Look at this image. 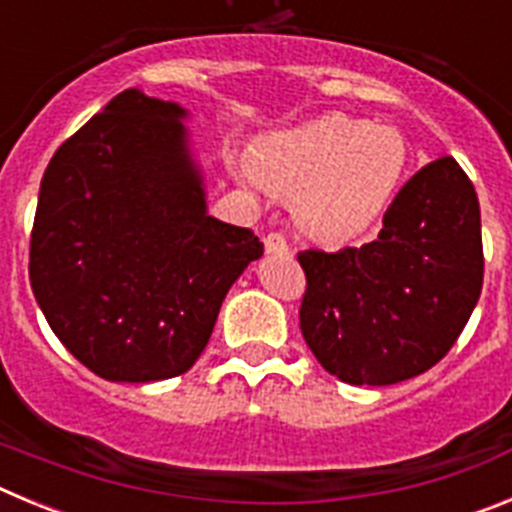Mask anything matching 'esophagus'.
Listing matches in <instances>:
<instances>
[{"label":"esophagus","instance_id":"1","mask_svg":"<svg viewBox=\"0 0 512 512\" xmlns=\"http://www.w3.org/2000/svg\"><path fill=\"white\" fill-rule=\"evenodd\" d=\"M264 248H266V253H279V256H282V253H289V243H287V238H284L282 233L266 235Z\"/></svg>","mask_w":512,"mask_h":512}]
</instances>
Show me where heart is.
Instances as JSON below:
<instances>
[{"label":"heart","mask_w":512,"mask_h":512,"mask_svg":"<svg viewBox=\"0 0 512 512\" xmlns=\"http://www.w3.org/2000/svg\"><path fill=\"white\" fill-rule=\"evenodd\" d=\"M400 130L323 115L261 138L243 179L295 200V223L312 241L338 246L377 223L408 171Z\"/></svg>","instance_id":"1"}]
</instances>
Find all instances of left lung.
<instances>
[{"label": "left lung", "instance_id": "1", "mask_svg": "<svg viewBox=\"0 0 512 512\" xmlns=\"http://www.w3.org/2000/svg\"><path fill=\"white\" fill-rule=\"evenodd\" d=\"M307 289L300 328L346 384L405 382L449 354L485 279L474 184L451 156L410 179L372 243L297 253Z\"/></svg>", "mask_w": 512, "mask_h": 512}]
</instances>
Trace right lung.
Segmentation results:
<instances>
[{
    "mask_svg": "<svg viewBox=\"0 0 512 512\" xmlns=\"http://www.w3.org/2000/svg\"><path fill=\"white\" fill-rule=\"evenodd\" d=\"M187 110L117 94L40 182L30 284L58 341L97 377L158 382L200 359L228 289L264 243L207 215Z\"/></svg>",
    "mask_w": 512,
    "mask_h": 512,
    "instance_id": "obj_1",
    "label": "right lung"
}]
</instances>
